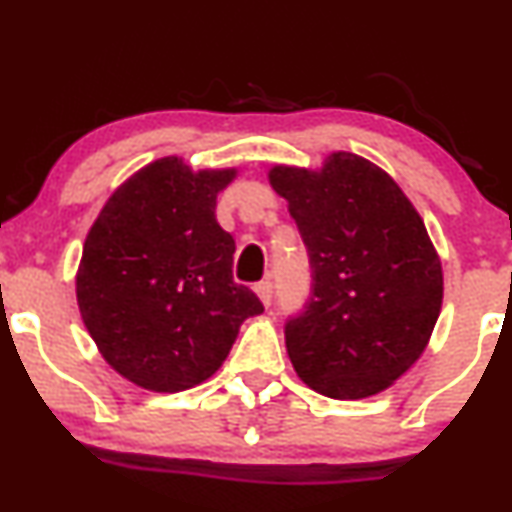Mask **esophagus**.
Masks as SVG:
<instances>
[{"instance_id": "obj_1", "label": "esophagus", "mask_w": 512, "mask_h": 512, "mask_svg": "<svg viewBox=\"0 0 512 512\" xmlns=\"http://www.w3.org/2000/svg\"><path fill=\"white\" fill-rule=\"evenodd\" d=\"M255 293H257V296H260V301H262L264 305L272 303V293H274L272 281L264 279V281H260V284H255Z\"/></svg>"}]
</instances>
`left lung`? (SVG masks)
I'll return each mask as SVG.
<instances>
[{"label":"left lung","mask_w":512,"mask_h":512,"mask_svg":"<svg viewBox=\"0 0 512 512\" xmlns=\"http://www.w3.org/2000/svg\"><path fill=\"white\" fill-rule=\"evenodd\" d=\"M308 248L313 289L286 322V351L308 387L363 399L419 361L440 315L443 267L424 219L383 168L334 151L320 170L274 166Z\"/></svg>","instance_id":"1"}]
</instances>
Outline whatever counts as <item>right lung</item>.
<instances>
[{
    "label": "right lung",
    "instance_id": "add662e5",
    "mask_svg": "<svg viewBox=\"0 0 512 512\" xmlns=\"http://www.w3.org/2000/svg\"><path fill=\"white\" fill-rule=\"evenodd\" d=\"M236 168L192 170L158 158L110 195L76 272V303L105 361L151 392L211 378L260 298L233 281L236 240L216 195Z\"/></svg>",
    "mask_w": 512,
    "mask_h": 512
}]
</instances>
